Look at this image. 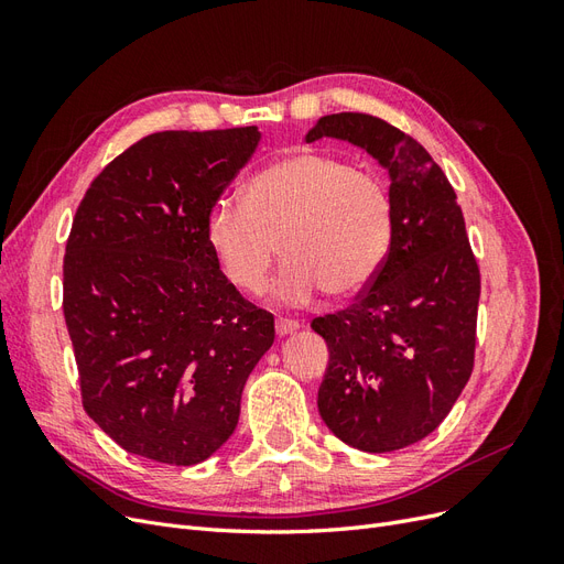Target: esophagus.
<instances>
[{
    "mask_svg": "<svg viewBox=\"0 0 564 564\" xmlns=\"http://www.w3.org/2000/svg\"><path fill=\"white\" fill-rule=\"evenodd\" d=\"M301 329V322L299 319H286V317H278L275 322V332L278 336H286V334H294Z\"/></svg>",
    "mask_w": 564,
    "mask_h": 564,
    "instance_id": "esophagus-1",
    "label": "esophagus"
}]
</instances>
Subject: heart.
I'll list each match as a JSON object with an SVG mask.
<instances>
[{
	"label": "heart",
	"mask_w": 564,
	"mask_h": 564,
	"mask_svg": "<svg viewBox=\"0 0 564 564\" xmlns=\"http://www.w3.org/2000/svg\"><path fill=\"white\" fill-rule=\"evenodd\" d=\"M207 242L242 292H261L280 249L284 263L272 284L280 303L305 305L322 289L350 296L388 259V185L373 169L332 152H286L249 178L242 202L216 204L207 216Z\"/></svg>",
	"instance_id": "1"
}]
</instances>
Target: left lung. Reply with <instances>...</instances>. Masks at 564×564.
<instances>
[{"label": "left lung", "instance_id": "8db88e82", "mask_svg": "<svg viewBox=\"0 0 564 564\" xmlns=\"http://www.w3.org/2000/svg\"><path fill=\"white\" fill-rule=\"evenodd\" d=\"M324 135L388 169L392 245L350 308L311 324L329 346L317 409L346 445L395 452L431 435L470 379L480 270L454 187L419 141L362 112L319 117L305 141Z\"/></svg>", "mask_w": 564, "mask_h": 564}]
</instances>
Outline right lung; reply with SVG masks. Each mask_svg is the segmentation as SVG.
Masks as SVG:
<instances>
[{
	"label": "right lung",
	"instance_id": "obj_1",
	"mask_svg": "<svg viewBox=\"0 0 564 564\" xmlns=\"http://www.w3.org/2000/svg\"><path fill=\"white\" fill-rule=\"evenodd\" d=\"M256 127L160 131L115 158L79 202L63 315L82 404L119 447L193 466L226 445L275 319L224 275L207 216L253 155Z\"/></svg>",
	"mask_w": 564,
	"mask_h": 564
}]
</instances>
